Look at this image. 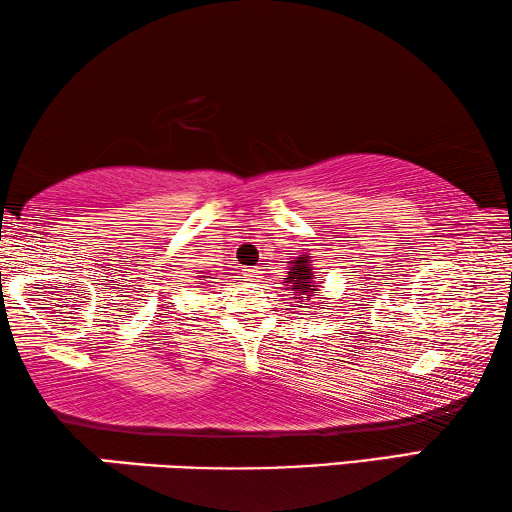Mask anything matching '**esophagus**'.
<instances>
[{"instance_id": "34e87169", "label": "esophagus", "mask_w": 512, "mask_h": 512, "mask_svg": "<svg viewBox=\"0 0 512 512\" xmlns=\"http://www.w3.org/2000/svg\"><path fill=\"white\" fill-rule=\"evenodd\" d=\"M259 273H262L259 269H246V278L255 282V280H259Z\"/></svg>"}]
</instances>
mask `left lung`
<instances>
[{
  "label": "left lung",
  "mask_w": 512,
  "mask_h": 512,
  "mask_svg": "<svg viewBox=\"0 0 512 512\" xmlns=\"http://www.w3.org/2000/svg\"><path fill=\"white\" fill-rule=\"evenodd\" d=\"M285 282H287V289L294 291V296L300 298V303H305V300H310V296L319 294V287H321L319 282L314 280L312 259L307 255H300L296 259H291Z\"/></svg>",
  "instance_id": "left-lung-1"
}]
</instances>
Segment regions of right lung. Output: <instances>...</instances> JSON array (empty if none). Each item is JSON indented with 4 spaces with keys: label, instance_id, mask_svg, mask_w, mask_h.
<instances>
[{
    "label": "right lung",
    "instance_id": "1",
    "mask_svg": "<svg viewBox=\"0 0 512 512\" xmlns=\"http://www.w3.org/2000/svg\"><path fill=\"white\" fill-rule=\"evenodd\" d=\"M202 278H207V275H202Z\"/></svg>",
    "mask_w": 512,
    "mask_h": 512
}]
</instances>
